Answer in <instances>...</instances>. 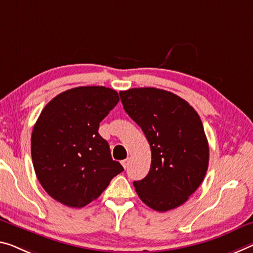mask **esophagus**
<instances>
[{"instance_id": "1", "label": "esophagus", "mask_w": 253, "mask_h": 253, "mask_svg": "<svg viewBox=\"0 0 253 253\" xmlns=\"http://www.w3.org/2000/svg\"><path fill=\"white\" fill-rule=\"evenodd\" d=\"M121 164H122V166L124 167V169H126L127 165H129V158L123 159V161H121Z\"/></svg>"}]
</instances>
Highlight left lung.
I'll use <instances>...</instances> for the list:
<instances>
[{"mask_svg":"<svg viewBox=\"0 0 253 253\" xmlns=\"http://www.w3.org/2000/svg\"><path fill=\"white\" fill-rule=\"evenodd\" d=\"M120 97L151 150L149 173L133 182L135 191L154 211L178 207L207 173L209 147L199 115L186 100L163 89L132 88Z\"/></svg>","mask_w":253,"mask_h":253,"instance_id":"1","label":"left lung"}]
</instances>
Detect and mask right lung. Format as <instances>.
Segmentation results:
<instances>
[{"label":"right lung","instance_id":"add662e5","mask_svg":"<svg viewBox=\"0 0 253 253\" xmlns=\"http://www.w3.org/2000/svg\"><path fill=\"white\" fill-rule=\"evenodd\" d=\"M119 100L111 88L77 87L42 111L32 134V158L38 181L53 199L84 207L123 170L98 133L99 123Z\"/></svg>","mask_w":253,"mask_h":253}]
</instances>
